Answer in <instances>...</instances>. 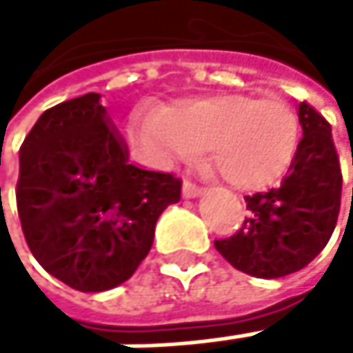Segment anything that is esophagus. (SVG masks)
Listing matches in <instances>:
<instances>
[{
  "instance_id": "34e87169",
  "label": "esophagus",
  "mask_w": 353,
  "mask_h": 353,
  "mask_svg": "<svg viewBox=\"0 0 353 353\" xmlns=\"http://www.w3.org/2000/svg\"><path fill=\"white\" fill-rule=\"evenodd\" d=\"M182 192H184V196H186V199H194V196L203 194V188L186 180V182H184V186H182Z\"/></svg>"
}]
</instances>
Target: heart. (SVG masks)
Returning <instances> with one entry per match:
<instances>
[{
	"label": "heart",
	"instance_id": "b5f03b06",
	"mask_svg": "<svg viewBox=\"0 0 353 353\" xmlns=\"http://www.w3.org/2000/svg\"><path fill=\"white\" fill-rule=\"evenodd\" d=\"M133 139L161 161L212 152L220 178L241 190L279 180L299 148V118L279 97L256 99L248 92L175 101L159 116L143 114Z\"/></svg>",
	"mask_w": 353,
	"mask_h": 353
}]
</instances>
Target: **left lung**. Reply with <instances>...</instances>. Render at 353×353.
Returning a JSON list of instances; mask_svg holds the SVG:
<instances>
[{
  "label": "left lung",
  "instance_id": "8db88e82",
  "mask_svg": "<svg viewBox=\"0 0 353 353\" xmlns=\"http://www.w3.org/2000/svg\"><path fill=\"white\" fill-rule=\"evenodd\" d=\"M303 137L277 188L245 196L250 216L239 233L218 239L216 250L235 269L277 279L307 267L328 243L341 208V169L330 125L299 103Z\"/></svg>",
  "mask_w": 353,
  "mask_h": 353
}]
</instances>
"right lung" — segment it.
I'll use <instances>...</instances> for the list:
<instances>
[{"label":"right lung","instance_id":"obj_1","mask_svg":"<svg viewBox=\"0 0 353 353\" xmlns=\"http://www.w3.org/2000/svg\"><path fill=\"white\" fill-rule=\"evenodd\" d=\"M99 92L46 110L25 137L19 218L35 261L80 292L127 281L154 241L182 180L129 163Z\"/></svg>","mask_w":353,"mask_h":353}]
</instances>
